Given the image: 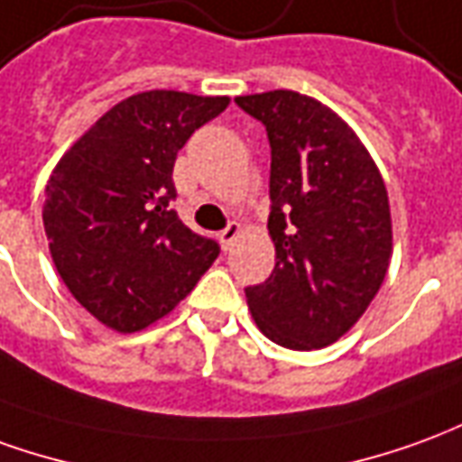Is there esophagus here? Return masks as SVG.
Instances as JSON below:
<instances>
[{
  "mask_svg": "<svg viewBox=\"0 0 462 462\" xmlns=\"http://www.w3.org/2000/svg\"><path fill=\"white\" fill-rule=\"evenodd\" d=\"M240 232H242L240 225H237V222H230V225H227V227H225V230L220 232L222 250H230L232 245H235V240L240 237Z\"/></svg>",
  "mask_w": 462,
  "mask_h": 462,
  "instance_id": "obj_1",
  "label": "esophagus"
}]
</instances>
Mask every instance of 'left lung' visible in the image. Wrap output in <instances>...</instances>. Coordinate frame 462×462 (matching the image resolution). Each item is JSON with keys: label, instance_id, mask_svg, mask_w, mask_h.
I'll use <instances>...</instances> for the list:
<instances>
[{"label": "left lung", "instance_id": "8db88e82", "mask_svg": "<svg viewBox=\"0 0 462 462\" xmlns=\"http://www.w3.org/2000/svg\"><path fill=\"white\" fill-rule=\"evenodd\" d=\"M267 130L275 270L245 290L264 337L320 350L363 318L393 254L388 189L353 127L292 89L235 97Z\"/></svg>", "mask_w": 462, "mask_h": 462}]
</instances>
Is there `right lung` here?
<instances>
[{"label":"right lung","instance_id":"obj_1","mask_svg":"<svg viewBox=\"0 0 462 462\" xmlns=\"http://www.w3.org/2000/svg\"><path fill=\"white\" fill-rule=\"evenodd\" d=\"M230 97L150 89L117 102L74 142L44 189L51 263L82 308L115 332L150 328L217 260V242L177 217L172 167Z\"/></svg>","mask_w":462,"mask_h":462}]
</instances>
